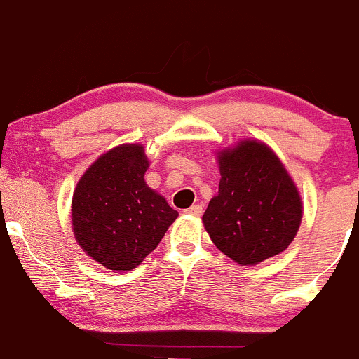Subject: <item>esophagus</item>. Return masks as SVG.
Listing matches in <instances>:
<instances>
[{
  "label": "esophagus",
  "mask_w": 359,
  "mask_h": 359,
  "mask_svg": "<svg viewBox=\"0 0 359 359\" xmlns=\"http://www.w3.org/2000/svg\"><path fill=\"white\" fill-rule=\"evenodd\" d=\"M185 212L191 214V216L199 217V216H203V205H201V204H194L189 209H185Z\"/></svg>",
  "instance_id": "1"
}]
</instances>
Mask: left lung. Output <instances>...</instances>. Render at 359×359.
Returning a JSON list of instances; mask_svg holds the SVG:
<instances>
[{"instance_id":"1","label":"left lung","mask_w":359,"mask_h":359,"mask_svg":"<svg viewBox=\"0 0 359 359\" xmlns=\"http://www.w3.org/2000/svg\"><path fill=\"white\" fill-rule=\"evenodd\" d=\"M219 192L203 221L214 245L240 265L282 253L299 231L302 203L282 162L259 142L219 155Z\"/></svg>"}]
</instances>
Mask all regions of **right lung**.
<instances>
[{
	"instance_id": "obj_1",
	"label": "right lung",
	"mask_w": 359,
	"mask_h": 359,
	"mask_svg": "<svg viewBox=\"0 0 359 359\" xmlns=\"http://www.w3.org/2000/svg\"><path fill=\"white\" fill-rule=\"evenodd\" d=\"M147 168L142 145L116 147L88 168L74 191L76 240L109 270L137 269L179 216L145 184Z\"/></svg>"
}]
</instances>
